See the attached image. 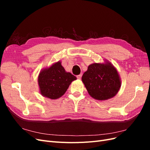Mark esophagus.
<instances>
[{
    "instance_id": "34e87169",
    "label": "esophagus",
    "mask_w": 150,
    "mask_h": 150,
    "mask_svg": "<svg viewBox=\"0 0 150 150\" xmlns=\"http://www.w3.org/2000/svg\"><path fill=\"white\" fill-rule=\"evenodd\" d=\"M82 74H79V75H78L76 77H77V78L78 79H81V77H82Z\"/></svg>"
}]
</instances>
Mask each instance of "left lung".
Here are the masks:
<instances>
[{"instance_id":"8db88e82","label":"left lung","mask_w":150,"mask_h":150,"mask_svg":"<svg viewBox=\"0 0 150 150\" xmlns=\"http://www.w3.org/2000/svg\"><path fill=\"white\" fill-rule=\"evenodd\" d=\"M82 81L89 94L98 101H105L115 96L121 86L116 68L108 60L94 62L88 66Z\"/></svg>"}]
</instances>
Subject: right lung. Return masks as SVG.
<instances>
[{
	"label": "right lung",
	"mask_w": 150,
	"mask_h": 150,
	"mask_svg": "<svg viewBox=\"0 0 150 150\" xmlns=\"http://www.w3.org/2000/svg\"><path fill=\"white\" fill-rule=\"evenodd\" d=\"M76 79L71 72L66 71L59 61L40 71L38 79L40 93L44 97L57 99L64 94Z\"/></svg>",
	"instance_id": "add662e5"
}]
</instances>
